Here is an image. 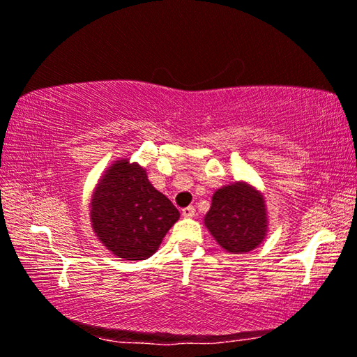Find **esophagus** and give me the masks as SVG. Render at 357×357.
I'll return each mask as SVG.
<instances>
[{
    "label": "esophagus",
    "mask_w": 357,
    "mask_h": 357,
    "mask_svg": "<svg viewBox=\"0 0 357 357\" xmlns=\"http://www.w3.org/2000/svg\"><path fill=\"white\" fill-rule=\"evenodd\" d=\"M183 216L184 218H194L195 216V208L194 206L183 208Z\"/></svg>",
    "instance_id": "1"
}]
</instances>
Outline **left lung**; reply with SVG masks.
I'll return each mask as SVG.
<instances>
[{"label":"left lung","instance_id":"obj_1","mask_svg":"<svg viewBox=\"0 0 357 357\" xmlns=\"http://www.w3.org/2000/svg\"><path fill=\"white\" fill-rule=\"evenodd\" d=\"M211 235L225 251L250 252L267 234V213L262 195L245 183L216 190L205 216Z\"/></svg>","mask_w":357,"mask_h":357}]
</instances>
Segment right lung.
Masks as SVG:
<instances>
[{"label": "right lung", "instance_id": "1", "mask_svg": "<svg viewBox=\"0 0 357 357\" xmlns=\"http://www.w3.org/2000/svg\"><path fill=\"white\" fill-rule=\"evenodd\" d=\"M100 241L126 260H144L160 246L179 211L149 183L138 163L119 160L100 181L90 203Z\"/></svg>", "mask_w": 357, "mask_h": 357}]
</instances>
